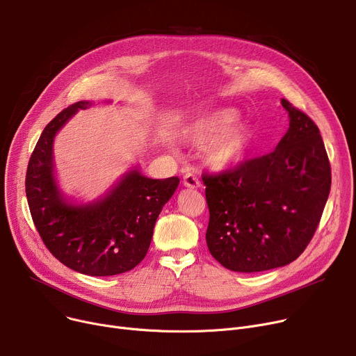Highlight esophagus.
<instances>
[{
    "label": "esophagus",
    "mask_w": 356,
    "mask_h": 356,
    "mask_svg": "<svg viewBox=\"0 0 356 356\" xmlns=\"http://www.w3.org/2000/svg\"><path fill=\"white\" fill-rule=\"evenodd\" d=\"M184 185L188 188H198L201 186V179L195 174L188 172L184 175Z\"/></svg>",
    "instance_id": "obj_1"
}]
</instances>
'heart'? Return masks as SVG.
Segmentation results:
<instances>
[{"label":"heart","instance_id":"heart-1","mask_svg":"<svg viewBox=\"0 0 356 356\" xmlns=\"http://www.w3.org/2000/svg\"><path fill=\"white\" fill-rule=\"evenodd\" d=\"M238 113L234 109H220L204 113L185 124V140L204 145L210 141L207 156L218 168H228L243 161L252 140L250 129L236 122Z\"/></svg>","mask_w":356,"mask_h":356}]
</instances>
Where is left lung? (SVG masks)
<instances>
[{"label":"left lung","instance_id":"8db88e82","mask_svg":"<svg viewBox=\"0 0 356 356\" xmlns=\"http://www.w3.org/2000/svg\"><path fill=\"white\" fill-rule=\"evenodd\" d=\"M290 118L277 148L221 172H204L207 245L225 268L253 273L295 261L319 225L330 163L316 123L282 99Z\"/></svg>","mask_w":356,"mask_h":356}]
</instances>
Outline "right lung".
<instances>
[{"instance_id": "right-lung-1", "label": "right lung", "mask_w": 356, "mask_h": 356, "mask_svg": "<svg viewBox=\"0 0 356 356\" xmlns=\"http://www.w3.org/2000/svg\"><path fill=\"white\" fill-rule=\"evenodd\" d=\"M89 106V102L73 103L44 128L29 161L26 194L37 232L60 263L88 276H115L148 253L156 218L179 178L152 179L134 170L103 200L69 204L53 175V139L79 109Z\"/></svg>"}]
</instances>
